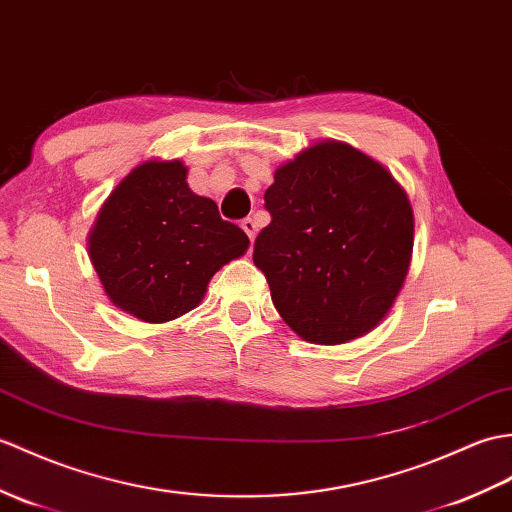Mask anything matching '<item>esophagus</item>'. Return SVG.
I'll list each match as a JSON object with an SVG mask.
<instances>
[{"instance_id": "1", "label": "esophagus", "mask_w": 512, "mask_h": 512, "mask_svg": "<svg viewBox=\"0 0 512 512\" xmlns=\"http://www.w3.org/2000/svg\"><path fill=\"white\" fill-rule=\"evenodd\" d=\"M242 229L246 231V235L251 237V242H253L255 235H257V222L253 218H246V220H242Z\"/></svg>"}]
</instances>
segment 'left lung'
Here are the masks:
<instances>
[{
	"label": "left lung",
	"instance_id": "8db88e82",
	"mask_svg": "<svg viewBox=\"0 0 512 512\" xmlns=\"http://www.w3.org/2000/svg\"><path fill=\"white\" fill-rule=\"evenodd\" d=\"M255 240L281 318L303 340L342 344L375 329L406 281L414 216L382 163L325 139L275 172Z\"/></svg>",
	"mask_w": 512,
	"mask_h": 512
}]
</instances>
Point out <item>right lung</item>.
Wrapping results in <instances>:
<instances>
[{
    "mask_svg": "<svg viewBox=\"0 0 512 512\" xmlns=\"http://www.w3.org/2000/svg\"><path fill=\"white\" fill-rule=\"evenodd\" d=\"M246 248V233L189 189L178 159L137 165L104 200L89 233V259L106 296L144 323L194 310L211 277Z\"/></svg>",
    "mask_w": 512,
    "mask_h": 512,
    "instance_id": "obj_1",
    "label": "right lung"
}]
</instances>
